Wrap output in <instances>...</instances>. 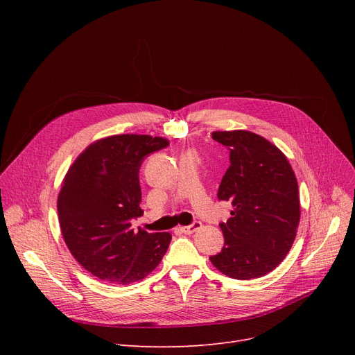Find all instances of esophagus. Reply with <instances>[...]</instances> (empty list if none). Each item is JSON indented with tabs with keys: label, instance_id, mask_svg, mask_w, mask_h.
Segmentation results:
<instances>
[{
	"label": "esophagus",
	"instance_id": "34e87169",
	"mask_svg": "<svg viewBox=\"0 0 355 355\" xmlns=\"http://www.w3.org/2000/svg\"><path fill=\"white\" fill-rule=\"evenodd\" d=\"M201 221H194L193 225H190V226H184V227H181V232L184 233V234H191V233H194L196 230H198V229H201Z\"/></svg>",
	"mask_w": 355,
	"mask_h": 355
}]
</instances>
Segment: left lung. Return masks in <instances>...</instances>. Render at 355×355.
<instances>
[{
  "label": "left lung",
  "instance_id": "left-lung-1",
  "mask_svg": "<svg viewBox=\"0 0 355 355\" xmlns=\"http://www.w3.org/2000/svg\"><path fill=\"white\" fill-rule=\"evenodd\" d=\"M213 139L229 148L230 166L217 197L232 201L221 223L225 246L211 263L239 281L265 276L281 265L300 225L297 181L285 154L249 130H216Z\"/></svg>",
  "mask_w": 355,
  "mask_h": 355
}]
</instances>
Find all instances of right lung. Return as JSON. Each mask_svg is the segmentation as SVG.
I'll list each match as a JSON object with an SVG mask.
<instances>
[{"label":"right lung","mask_w":355,"mask_h":355,"mask_svg":"<svg viewBox=\"0 0 355 355\" xmlns=\"http://www.w3.org/2000/svg\"><path fill=\"white\" fill-rule=\"evenodd\" d=\"M170 141L125 134L92 142L74 159L58 198L59 223L73 257L93 276L110 284L142 281L162 260L171 234L135 232L139 166Z\"/></svg>","instance_id":"1"}]
</instances>
